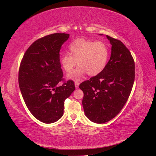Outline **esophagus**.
<instances>
[{
  "label": "esophagus",
  "mask_w": 156,
  "mask_h": 156,
  "mask_svg": "<svg viewBox=\"0 0 156 156\" xmlns=\"http://www.w3.org/2000/svg\"><path fill=\"white\" fill-rule=\"evenodd\" d=\"M79 83L78 81H75V88H79Z\"/></svg>",
  "instance_id": "obj_1"
}]
</instances>
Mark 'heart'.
I'll use <instances>...</instances> for the list:
<instances>
[{
    "label": "heart",
    "instance_id": "obj_1",
    "mask_svg": "<svg viewBox=\"0 0 156 156\" xmlns=\"http://www.w3.org/2000/svg\"><path fill=\"white\" fill-rule=\"evenodd\" d=\"M69 53L61 55L60 63L66 72H72L77 65L80 66L68 75V79L77 81L85 73L96 76L105 69L108 62L109 50L107 45L101 41H94L77 39L71 43Z\"/></svg>",
    "mask_w": 156,
    "mask_h": 156
}]
</instances>
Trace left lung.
<instances>
[{"mask_svg": "<svg viewBox=\"0 0 156 156\" xmlns=\"http://www.w3.org/2000/svg\"><path fill=\"white\" fill-rule=\"evenodd\" d=\"M111 47V58L102 72L81 83L83 106L88 119L103 124L122 110L135 80V62L131 53L119 40L106 36Z\"/></svg>", "mask_w": 156, "mask_h": 156, "instance_id": "left-lung-1", "label": "left lung"}]
</instances>
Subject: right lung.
<instances>
[{
	"label": "right lung",
	"instance_id": "1",
	"mask_svg": "<svg viewBox=\"0 0 156 156\" xmlns=\"http://www.w3.org/2000/svg\"><path fill=\"white\" fill-rule=\"evenodd\" d=\"M69 34L55 33L37 40L23 56L19 70V84L25 104L36 119L45 124L58 120L64 101L75 90L73 81H62L60 63L61 46Z\"/></svg>",
	"mask_w": 156,
	"mask_h": 156
}]
</instances>
